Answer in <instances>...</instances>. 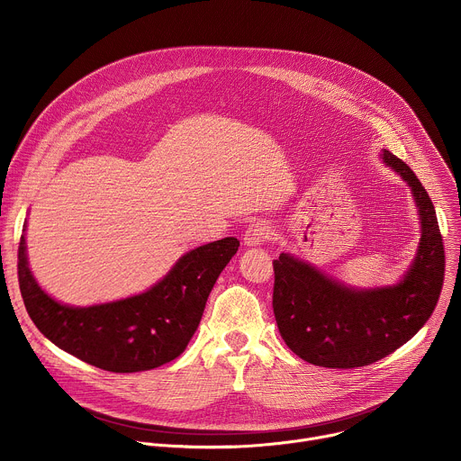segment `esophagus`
<instances>
[{
    "mask_svg": "<svg viewBox=\"0 0 461 461\" xmlns=\"http://www.w3.org/2000/svg\"><path fill=\"white\" fill-rule=\"evenodd\" d=\"M272 237V230L265 222H255L244 231V244L246 246H260L268 242Z\"/></svg>",
    "mask_w": 461,
    "mask_h": 461,
    "instance_id": "34e87169",
    "label": "esophagus"
}]
</instances>
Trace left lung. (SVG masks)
<instances>
[{"label": "left lung", "instance_id": "left-lung-1", "mask_svg": "<svg viewBox=\"0 0 461 461\" xmlns=\"http://www.w3.org/2000/svg\"><path fill=\"white\" fill-rule=\"evenodd\" d=\"M383 162L411 185L421 239L411 270L396 286L354 290L290 253L274 260V313L288 348L326 368L372 365L398 350L432 315L445 276L436 210L414 171L396 155Z\"/></svg>", "mask_w": 461, "mask_h": 461}]
</instances>
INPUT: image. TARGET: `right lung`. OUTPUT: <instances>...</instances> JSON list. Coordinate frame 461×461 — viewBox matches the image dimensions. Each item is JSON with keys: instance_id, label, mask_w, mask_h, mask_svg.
<instances>
[{"instance_id": "add662e5", "label": "right lung", "mask_w": 461, "mask_h": 461, "mask_svg": "<svg viewBox=\"0 0 461 461\" xmlns=\"http://www.w3.org/2000/svg\"><path fill=\"white\" fill-rule=\"evenodd\" d=\"M25 237L18 248V281L38 330L61 350L107 372L151 370L178 357L199 326L210 292L239 249L226 237L187 251L171 272L140 295L87 308L50 299L29 270Z\"/></svg>"}]
</instances>
